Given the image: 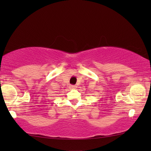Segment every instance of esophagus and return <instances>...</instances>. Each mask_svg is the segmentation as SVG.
Returning a JSON list of instances; mask_svg holds the SVG:
<instances>
[{
  "instance_id": "1",
  "label": "esophagus",
  "mask_w": 151,
  "mask_h": 151,
  "mask_svg": "<svg viewBox=\"0 0 151 151\" xmlns=\"http://www.w3.org/2000/svg\"><path fill=\"white\" fill-rule=\"evenodd\" d=\"M70 88L71 89H76V86H75V85H70Z\"/></svg>"
}]
</instances>
